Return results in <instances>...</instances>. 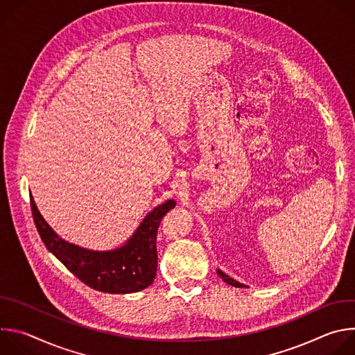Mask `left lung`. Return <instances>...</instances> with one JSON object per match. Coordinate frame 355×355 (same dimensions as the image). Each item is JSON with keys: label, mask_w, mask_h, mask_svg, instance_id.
I'll list each match as a JSON object with an SVG mask.
<instances>
[{"label": "left lung", "mask_w": 355, "mask_h": 355, "mask_svg": "<svg viewBox=\"0 0 355 355\" xmlns=\"http://www.w3.org/2000/svg\"><path fill=\"white\" fill-rule=\"evenodd\" d=\"M216 272H218V275L223 279V282H226V284H229V285H232V286H236V288H247V285H244V284H241V282H239V281L230 278L227 274H225V272L220 271L219 268L216 270Z\"/></svg>", "instance_id": "obj_1"}]
</instances>
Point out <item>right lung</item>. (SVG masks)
Returning <instances> with one entry per match:
<instances>
[{"label":"right lung","instance_id":"obj_1","mask_svg":"<svg viewBox=\"0 0 355 355\" xmlns=\"http://www.w3.org/2000/svg\"><path fill=\"white\" fill-rule=\"evenodd\" d=\"M36 229L46 248L89 288L107 293H133L146 289L157 272V229L163 216L175 208L167 199L150 211L133 234L112 250H91L62 239L40 215L31 195Z\"/></svg>","mask_w":355,"mask_h":355}]
</instances>
